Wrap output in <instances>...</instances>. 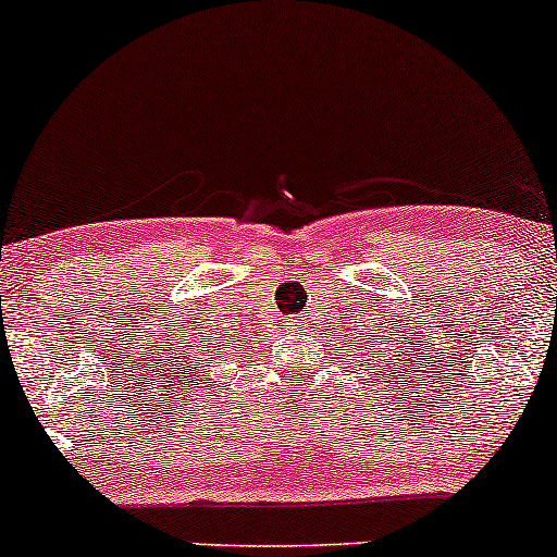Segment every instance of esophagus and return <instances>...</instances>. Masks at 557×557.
Returning <instances> with one entry per match:
<instances>
[{
    "label": "esophagus",
    "mask_w": 557,
    "mask_h": 557,
    "mask_svg": "<svg viewBox=\"0 0 557 557\" xmlns=\"http://www.w3.org/2000/svg\"><path fill=\"white\" fill-rule=\"evenodd\" d=\"M293 324H298V319H293ZM293 330H296V327H293Z\"/></svg>",
    "instance_id": "1"
}]
</instances>
